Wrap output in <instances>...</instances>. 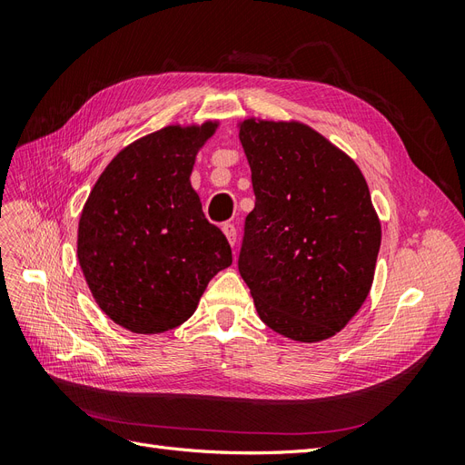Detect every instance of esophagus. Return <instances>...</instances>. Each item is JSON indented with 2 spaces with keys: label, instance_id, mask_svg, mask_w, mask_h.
Masks as SVG:
<instances>
[{
  "label": "esophagus",
  "instance_id": "obj_1",
  "mask_svg": "<svg viewBox=\"0 0 465 465\" xmlns=\"http://www.w3.org/2000/svg\"><path fill=\"white\" fill-rule=\"evenodd\" d=\"M223 232H224V236H227L229 244L234 246L236 244V227H234V223H224L223 224Z\"/></svg>",
  "mask_w": 465,
  "mask_h": 465
}]
</instances>
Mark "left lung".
<instances>
[{
    "instance_id": "left-lung-1",
    "label": "left lung",
    "mask_w": 465,
    "mask_h": 465,
    "mask_svg": "<svg viewBox=\"0 0 465 465\" xmlns=\"http://www.w3.org/2000/svg\"><path fill=\"white\" fill-rule=\"evenodd\" d=\"M238 137L256 205L238 272L265 326L316 343L367 301L382 227L357 163L302 122L246 118Z\"/></svg>"
}]
</instances>
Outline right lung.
<instances>
[{"label": "right lung", "instance_id": "1", "mask_svg": "<svg viewBox=\"0 0 465 465\" xmlns=\"http://www.w3.org/2000/svg\"><path fill=\"white\" fill-rule=\"evenodd\" d=\"M219 122L173 124L124 147L83 205L77 260L98 308L134 333L184 323L213 275L232 263L192 188L198 151Z\"/></svg>", "mask_w": 465, "mask_h": 465}]
</instances>
